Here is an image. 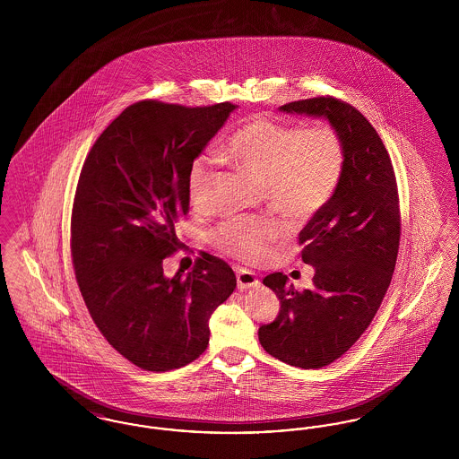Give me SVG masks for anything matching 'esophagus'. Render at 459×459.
Segmentation results:
<instances>
[{
    "instance_id": "obj_1",
    "label": "esophagus",
    "mask_w": 459,
    "mask_h": 459,
    "mask_svg": "<svg viewBox=\"0 0 459 459\" xmlns=\"http://www.w3.org/2000/svg\"><path fill=\"white\" fill-rule=\"evenodd\" d=\"M258 285H260V281L253 272H249L246 268L238 270V287L239 289H253V287H258Z\"/></svg>"
}]
</instances>
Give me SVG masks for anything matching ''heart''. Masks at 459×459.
Returning <instances> with one entry per match:
<instances>
[{"mask_svg": "<svg viewBox=\"0 0 459 459\" xmlns=\"http://www.w3.org/2000/svg\"><path fill=\"white\" fill-rule=\"evenodd\" d=\"M220 156L263 182L270 208L294 225L309 221L327 208L348 160L344 139L335 127L318 124L301 129L266 115H255L240 124ZM215 165V156L201 154L189 167V197L197 208L210 197ZM281 234L282 227L273 220H232L213 232V242L232 258L258 262Z\"/></svg>", "mask_w": 459, "mask_h": 459, "instance_id": "1", "label": "heart"}]
</instances>
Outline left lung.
Instances as JSON below:
<instances>
[{"label": "left lung", "instance_id": "obj_1", "mask_svg": "<svg viewBox=\"0 0 459 459\" xmlns=\"http://www.w3.org/2000/svg\"><path fill=\"white\" fill-rule=\"evenodd\" d=\"M287 113L325 117L346 144L341 186L299 232L313 287L298 290L282 272L263 279L281 299L262 325L263 350L298 368H322L341 358L370 327L393 281L401 239V210L393 161L359 109L333 96L285 103Z\"/></svg>", "mask_w": 459, "mask_h": 459}]
</instances>
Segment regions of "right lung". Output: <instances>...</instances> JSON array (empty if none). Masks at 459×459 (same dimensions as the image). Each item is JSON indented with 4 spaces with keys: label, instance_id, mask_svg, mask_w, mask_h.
<instances>
[{
    "label": "right lung",
    "instance_id": "1",
    "mask_svg": "<svg viewBox=\"0 0 459 459\" xmlns=\"http://www.w3.org/2000/svg\"><path fill=\"white\" fill-rule=\"evenodd\" d=\"M236 105L184 107L143 100L92 144L79 175L70 251L98 330L132 365L169 371L208 348V320L236 289V273L201 251L191 272L163 275L184 247L175 223L189 213L187 174Z\"/></svg>",
    "mask_w": 459,
    "mask_h": 459
}]
</instances>
